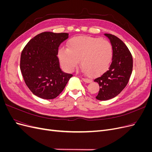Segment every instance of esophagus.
Masks as SVG:
<instances>
[{"label": "esophagus", "mask_w": 152, "mask_h": 152, "mask_svg": "<svg viewBox=\"0 0 152 152\" xmlns=\"http://www.w3.org/2000/svg\"><path fill=\"white\" fill-rule=\"evenodd\" d=\"M82 80H83L84 82H86V83H90L91 82V80L89 79H86V78H82Z\"/></svg>", "instance_id": "1"}]
</instances>
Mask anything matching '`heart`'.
I'll list each match as a JSON object with an SVG mask.
<instances>
[{"label": "heart", "mask_w": 152, "mask_h": 152, "mask_svg": "<svg viewBox=\"0 0 152 152\" xmlns=\"http://www.w3.org/2000/svg\"><path fill=\"white\" fill-rule=\"evenodd\" d=\"M58 56L66 70H74L80 60L83 72L96 76L104 72L110 66L113 48L108 40L91 37H75L69 41L67 49H59Z\"/></svg>", "instance_id": "b5f03b06"}]
</instances>
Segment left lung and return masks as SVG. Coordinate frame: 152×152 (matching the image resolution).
<instances>
[{
  "instance_id": "left-lung-1",
  "label": "left lung",
  "mask_w": 152,
  "mask_h": 152,
  "mask_svg": "<svg viewBox=\"0 0 152 152\" xmlns=\"http://www.w3.org/2000/svg\"><path fill=\"white\" fill-rule=\"evenodd\" d=\"M113 48L112 61L108 70L94 79L99 86L96 98L105 101L117 96L127 86L132 71L133 60L126 45L117 37L104 34Z\"/></svg>"
}]
</instances>
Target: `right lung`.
<instances>
[{"instance_id": "obj_1", "label": "right lung", "mask_w": 152, "mask_h": 152, "mask_svg": "<svg viewBox=\"0 0 152 152\" xmlns=\"http://www.w3.org/2000/svg\"><path fill=\"white\" fill-rule=\"evenodd\" d=\"M68 37L67 33L42 32L32 38L22 50L21 74L32 93L40 98H56L73 76L61 70L57 56L59 45Z\"/></svg>"}]
</instances>
